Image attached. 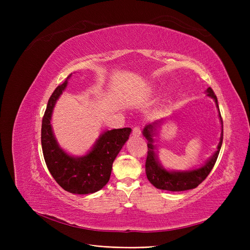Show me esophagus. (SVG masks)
<instances>
[{"label": "esophagus", "mask_w": 250, "mask_h": 250, "mask_svg": "<svg viewBox=\"0 0 250 250\" xmlns=\"http://www.w3.org/2000/svg\"><path fill=\"white\" fill-rule=\"evenodd\" d=\"M132 134L134 135V137H139V135L141 134V127L140 126H135L133 129H132Z\"/></svg>", "instance_id": "obj_1"}]
</instances>
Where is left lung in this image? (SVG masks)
I'll return each mask as SVG.
<instances>
[{"instance_id": "left-lung-1", "label": "left lung", "mask_w": 250, "mask_h": 250, "mask_svg": "<svg viewBox=\"0 0 250 250\" xmlns=\"http://www.w3.org/2000/svg\"><path fill=\"white\" fill-rule=\"evenodd\" d=\"M208 96L213 98L216 106L219 110V105L217 97L214 93V90L210 87L207 89ZM219 117H220L221 121V137L220 142H219V145L217 147V151L213 154L209 160L204 164L202 167L191 170V171H168L162 167L157 160V156L155 154V146L153 145L154 140V132H155V125L158 124L157 122H154L152 124H148L145 126L143 130V135L145 137L148 141V154H147V160H146V175L148 180L152 184L155 188H161V190H167L172 192H180V191H187L191 190V188H197L202 181L208 177L211 169L214 168L216 164V161L218 158L219 152H220L222 141H223V122L221 118L220 110H219ZM161 122V121H160Z\"/></svg>"}]
</instances>
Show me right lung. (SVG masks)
Here are the masks:
<instances>
[{
	"mask_svg": "<svg viewBox=\"0 0 250 250\" xmlns=\"http://www.w3.org/2000/svg\"><path fill=\"white\" fill-rule=\"evenodd\" d=\"M71 75L55 88L48 101L42 123V147L44 162L56 183L67 192L85 195L101 190L108 183L112 163L129 138L131 128L105 131L83 156L74 157L64 152L53 134L51 117Z\"/></svg>",
	"mask_w": 250,
	"mask_h": 250,
	"instance_id": "1",
	"label": "right lung"
}]
</instances>
